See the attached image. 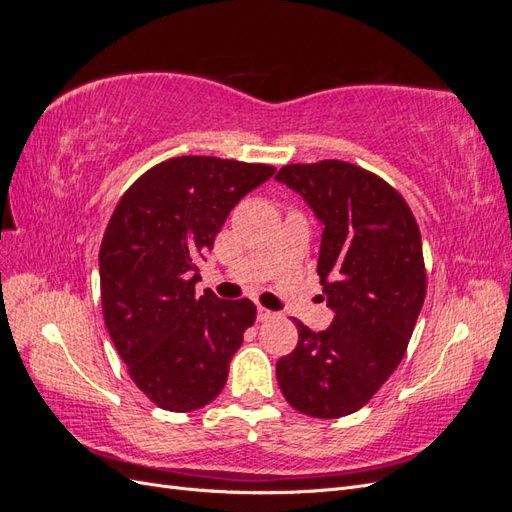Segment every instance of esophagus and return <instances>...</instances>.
I'll list each match as a JSON object with an SVG mask.
<instances>
[{
  "instance_id": "34e87169",
  "label": "esophagus",
  "mask_w": 512,
  "mask_h": 512,
  "mask_svg": "<svg viewBox=\"0 0 512 512\" xmlns=\"http://www.w3.org/2000/svg\"><path fill=\"white\" fill-rule=\"evenodd\" d=\"M271 318H275V312H271V309H265V307H258V320L260 322H267Z\"/></svg>"
}]
</instances>
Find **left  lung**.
Listing matches in <instances>:
<instances>
[{
  "label": "left lung",
  "instance_id": "8db88e82",
  "mask_svg": "<svg viewBox=\"0 0 512 512\" xmlns=\"http://www.w3.org/2000/svg\"><path fill=\"white\" fill-rule=\"evenodd\" d=\"M275 179L324 226L316 271L335 314L318 333L297 320L277 384L301 414L339 418L363 408L404 359L427 292L421 230L404 196L354 164H288Z\"/></svg>",
  "mask_w": 512,
  "mask_h": 512
}]
</instances>
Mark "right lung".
Listing matches in <instances>:
<instances>
[{
	"label": "right lung",
	"instance_id": "add662e5",
	"mask_svg": "<svg viewBox=\"0 0 512 512\" xmlns=\"http://www.w3.org/2000/svg\"><path fill=\"white\" fill-rule=\"evenodd\" d=\"M275 168L211 156L170 158L117 203L100 245L104 324L153 404L192 412L220 395L256 320L250 299L196 294L198 262L239 200Z\"/></svg>",
	"mask_w": 512,
	"mask_h": 512
}]
</instances>
